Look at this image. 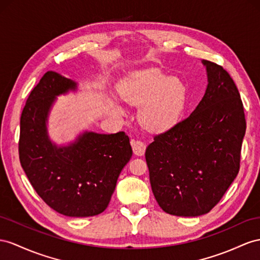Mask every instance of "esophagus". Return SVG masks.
<instances>
[{
    "label": "esophagus",
    "mask_w": 260,
    "mask_h": 260,
    "mask_svg": "<svg viewBox=\"0 0 260 260\" xmlns=\"http://www.w3.org/2000/svg\"><path fill=\"white\" fill-rule=\"evenodd\" d=\"M132 147H133V151H134L135 155L143 156L145 154L146 145L143 142L137 141V139H133V141H132Z\"/></svg>",
    "instance_id": "obj_1"
}]
</instances>
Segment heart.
Listing matches in <instances>:
<instances>
[{"mask_svg": "<svg viewBox=\"0 0 260 260\" xmlns=\"http://www.w3.org/2000/svg\"><path fill=\"white\" fill-rule=\"evenodd\" d=\"M124 102L142 106L139 122L150 132H162L174 126L187 101V88L177 78L157 71H143L133 77L121 92ZM117 111H121L115 105Z\"/></svg>", "mask_w": 260, "mask_h": 260, "instance_id": "heart-1", "label": "heart"}]
</instances>
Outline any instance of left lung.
<instances>
[{
  "label": "left lung",
  "instance_id": "obj_1",
  "mask_svg": "<svg viewBox=\"0 0 260 260\" xmlns=\"http://www.w3.org/2000/svg\"><path fill=\"white\" fill-rule=\"evenodd\" d=\"M208 86L191 114L146 148L152 193L168 214L200 216L234 181L246 132L241 95L223 67L202 60Z\"/></svg>",
  "mask_w": 260,
  "mask_h": 260
}]
</instances>
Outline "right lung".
I'll list each match as a JSON object with an SVG mask.
<instances>
[{
	"label": "right lung",
	"instance_id": "1",
	"mask_svg": "<svg viewBox=\"0 0 260 260\" xmlns=\"http://www.w3.org/2000/svg\"><path fill=\"white\" fill-rule=\"evenodd\" d=\"M77 88L76 81L55 71L45 73L23 109L18 152L32 188L51 209L66 216L88 217L108 208L133 150L124 132L85 131L64 146L50 141L52 105L57 96Z\"/></svg>",
	"mask_w": 260,
	"mask_h": 260
}]
</instances>
